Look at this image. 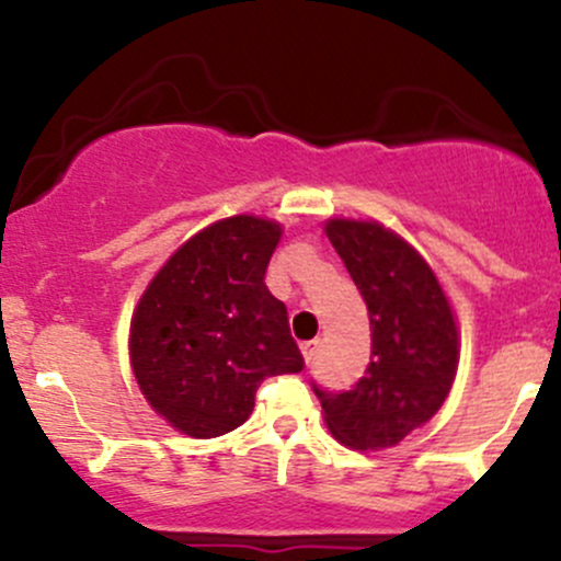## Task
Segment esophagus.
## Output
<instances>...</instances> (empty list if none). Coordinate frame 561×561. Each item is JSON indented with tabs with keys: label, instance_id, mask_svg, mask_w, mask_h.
I'll return each instance as SVG.
<instances>
[{
	"label": "esophagus",
	"instance_id": "1",
	"mask_svg": "<svg viewBox=\"0 0 561 561\" xmlns=\"http://www.w3.org/2000/svg\"><path fill=\"white\" fill-rule=\"evenodd\" d=\"M317 339H312V342H301V355H304V360H307V364H312L314 360V355H317Z\"/></svg>",
	"mask_w": 561,
	"mask_h": 561
}]
</instances>
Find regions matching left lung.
Instances as JSON below:
<instances>
[{"instance_id": "obj_1", "label": "left lung", "mask_w": 561, "mask_h": 561, "mask_svg": "<svg viewBox=\"0 0 561 561\" xmlns=\"http://www.w3.org/2000/svg\"><path fill=\"white\" fill-rule=\"evenodd\" d=\"M369 309L371 360L344 393L314 390L333 437L353 450H386L432 421L458 371L461 336L437 274L377 219L322 225Z\"/></svg>"}]
</instances>
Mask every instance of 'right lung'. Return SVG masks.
I'll use <instances>...</instances> for the list:
<instances>
[{
	"label": "right lung",
	"instance_id": "1",
	"mask_svg": "<svg viewBox=\"0 0 561 561\" xmlns=\"http://www.w3.org/2000/svg\"><path fill=\"white\" fill-rule=\"evenodd\" d=\"M279 222L236 214L186 239L151 276L129 320V366L151 410L195 439L222 437L252 415L265 377L304 358L263 276Z\"/></svg>",
	"mask_w": 561,
	"mask_h": 561
}]
</instances>
